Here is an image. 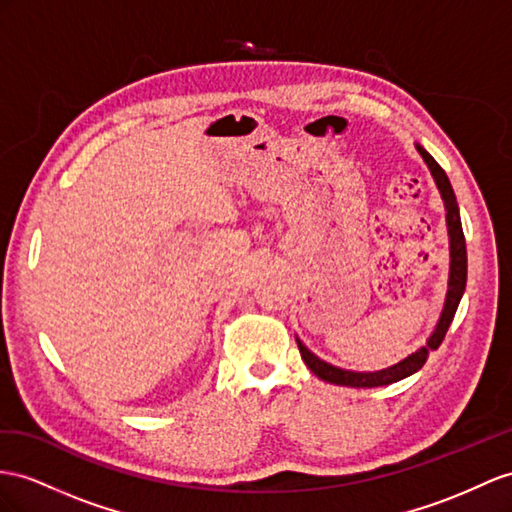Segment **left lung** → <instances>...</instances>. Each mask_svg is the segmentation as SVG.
Returning a JSON list of instances; mask_svg holds the SVG:
<instances>
[{"instance_id": "left-lung-1", "label": "left lung", "mask_w": 512, "mask_h": 512, "mask_svg": "<svg viewBox=\"0 0 512 512\" xmlns=\"http://www.w3.org/2000/svg\"><path fill=\"white\" fill-rule=\"evenodd\" d=\"M415 149L419 155H422V160L426 162L432 179H435V183H437V190L441 194L443 207H445V225H448V238H450L448 292H445L439 322L422 348H417L415 352H411L409 357L398 361L396 365H389V368L378 370V372H352V370L337 368V365L326 363L318 355H313V352L296 337L300 357H303V361L307 363V368L326 383L344 385V387H359V389L361 387H383V385L398 383V381H402V378L415 374L417 370H422V365L428 359V352L437 350L441 346L443 337H445V333H448L450 324L454 320L458 303H461V298H463L465 283H467V248H465V235H463V227H461V214H458L456 196L450 186L448 175H445V170L435 162V157H432L422 147V144H415Z\"/></svg>"}]
</instances>
